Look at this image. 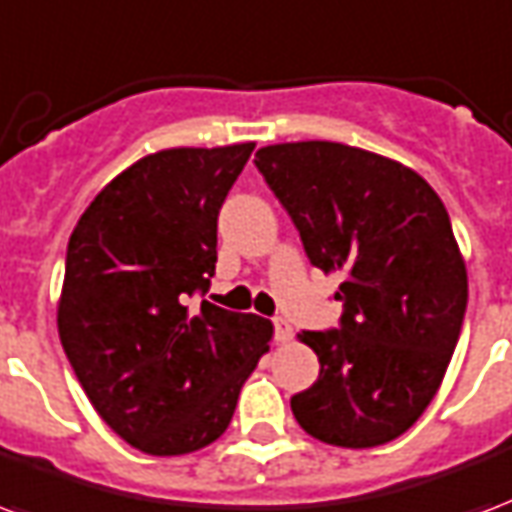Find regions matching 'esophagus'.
<instances>
[{"label":"esophagus","mask_w":512,"mask_h":512,"mask_svg":"<svg viewBox=\"0 0 512 512\" xmlns=\"http://www.w3.org/2000/svg\"><path fill=\"white\" fill-rule=\"evenodd\" d=\"M294 337V326L288 324L286 318H275V340L278 343H288Z\"/></svg>","instance_id":"obj_1"}]
</instances>
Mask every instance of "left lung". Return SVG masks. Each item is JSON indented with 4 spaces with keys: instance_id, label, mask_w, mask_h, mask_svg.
<instances>
[{
    "instance_id": "8db88e82",
    "label": "left lung",
    "mask_w": 512,
    "mask_h": 512,
    "mask_svg": "<svg viewBox=\"0 0 512 512\" xmlns=\"http://www.w3.org/2000/svg\"><path fill=\"white\" fill-rule=\"evenodd\" d=\"M307 259L343 272L337 329L302 332L313 386L291 397L299 426L340 448L391 443L443 383L467 310V270L443 199L418 172L343 142L256 151Z\"/></svg>"
}]
</instances>
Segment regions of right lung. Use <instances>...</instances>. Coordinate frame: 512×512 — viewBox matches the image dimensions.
<instances>
[{"label": "right lung", "instance_id": "1", "mask_svg": "<svg viewBox=\"0 0 512 512\" xmlns=\"http://www.w3.org/2000/svg\"><path fill=\"white\" fill-rule=\"evenodd\" d=\"M253 142L169 148L110 180L67 245L59 337L80 386L137 451L183 456L226 432L272 321L202 299L218 210Z\"/></svg>", "mask_w": 512, "mask_h": 512}]
</instances>
